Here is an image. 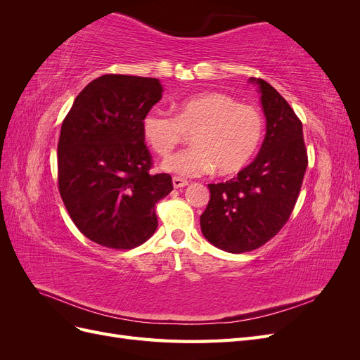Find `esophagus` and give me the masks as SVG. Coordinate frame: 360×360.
<instances>
[{"label": "esophagus", "instance_id": "obj_1", "mask_svg": "<svg viewBox=\"0 0 360 360\" xmlns=\"http://www.w3.org/2000/svg\"><path fill=\"white\" fill-rule=\"evenodd\" d=\"M172 184H174V188H176V189H180V188L188 186V180L180 179V177H174L172 179Z\"/></svg>", "mask_w": 360, "mask_h": 360}]
</instances>
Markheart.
Returning <instances> with one entry per match:
<instances>
[{
    "label": "heart",
    "mask_w": 360,
    "mask_h": 360,
    "mask_svg": "<svg viewBox=\"0 0 360 360\" xmlns=\"http://www.w3.org/2000/svg\"><path fill=\"white\" fill-rule=\"evenodd\" d=\"M143 132L155 153L165 158L191 134L192 144L163 162V169L198 177L213 169L219 176L240 171L263 139L264 120L254 105L238 103L224 93H201L174 105V115L151 110Z\"/></svg>",
    "instance_id": "b5f03b06"
}]
</instances>
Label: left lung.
<instances>
[{
	"label": "left lung",
	"instance_id": "1",
	"mask_svg": "<svg viewBox=\"0 0 360 360\" xmlns=\"http://www.w3.org/2000/svg\"><path fill=\"white\" fill-rule=\"evenodd\" d=\"M258 84L267 122L255 160L225 183L209 184L210 201L200 217L204 237L226 252L254 250L274 238L299 198L308 151L302 122L264 79Z\"/></svg>",
	"mask_w": 360,
	"mask_h": 360
}]
</instances>
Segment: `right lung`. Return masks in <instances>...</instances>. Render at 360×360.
Returning <instances> with one entry per match:
<instances>
[{
	"label": "right lung",
	"instance_id": "add662e5",
	"mask_svg": "<svg viewBox=\"0 0 360 360\" xmlns=\"http://www.w3.org/2000/svg\"><path fill=\"white\" fill-rule=\"evenodd\" d=\"M155 78L103 75L76 96L58 139V191L78 230L110 249H134L158 228L169 174H151L143 118L162 99Z\"/></svg>",
	"mask_w": 360,
	"mask_h": 360
}]
</instances>
